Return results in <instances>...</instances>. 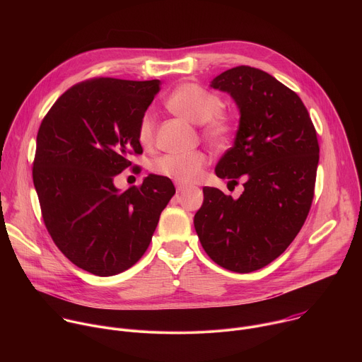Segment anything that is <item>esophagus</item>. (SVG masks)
Returning <instances> with one entry per match:
<instances>
[{
	"label": "esophagus",
	"mask_w": 362,
	"mask_h": 362,
	"mask_svg": "<svg viewBox=\"0 0 362 362\" xmlns=\"http://www.w3.org/2000/svg\"><path fill=\"white\" fill-rule=\"evenodd\" d=\"M186 186L185 185H176V190H177V193H183V192H186Z\"/></svg>",
	"instance_id": "obj_1"
}]
</instances>
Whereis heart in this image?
Returning <instances> with one entry per match:
<instances>
[{"label": "heart", "mask_w": 362, "mask_h": 362, "mask_svg": "<svg viewBox=\"0 0 362 362\" xmlns=\"http://www.w3.org/2000/svg\"><path fill=\"white\" fill-rule=\"evenodd\" d=\"M166 106L173 115L193 124H204L203 133L214 143H225L235 129L232 117L221 112V98L193 83L179 86L169 95ZM137 139L144 147L154 141V117L151 113H144L140 119ZM206 165L208 158L202 151L165 154L153 162V170L173 182L187 185L200 177Z\"/></svg>", "instance_id": "b5f03b06"}]
</instances>
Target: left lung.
I'll list each match as a JSON object with an SVG mask.
<instances>
[{
	"label": "left lung",
	"instance_id": "8db88e82",
	"mask_svg": "<svg viewBox=\"0 0 362 362\" xmlns=\"http://www.w3.org/2000/svg\"><path fill=\"white\" fill-rule=\"evenodd\" d=\"M211 87L239 110L233 146L215 172L243 192L238 199L203 187L194 229L219 267L249 274L275 261L300 230L311 203L320 146L302 100L271 74L247 66L223 71Z\"/></svg>",
	"mask_w": 362,
	"mask_h": 362
}]
</instances>
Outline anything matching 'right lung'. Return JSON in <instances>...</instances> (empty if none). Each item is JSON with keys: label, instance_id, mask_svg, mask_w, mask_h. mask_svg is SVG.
I'll return each instance as SVG.
<instances>
[{"label": "right lung", "instance_id": "obj_1", "mask_svg": "<svg viewBox=\"0 0 362 362\" xmlns=\"http://www.w3.org/2000/svg\"><path fill=\"white\" fill-rule=\"evenodd\" d=\"M159 90V80L83 81L41 122L33 180L44 223L69 259L93 275L132 268L176 192L159 175L124 192L115 186L132 154L143 151L139 123Z\"/></svg>", "mask_w": 362, "mask_h": 362}]
</instances>
